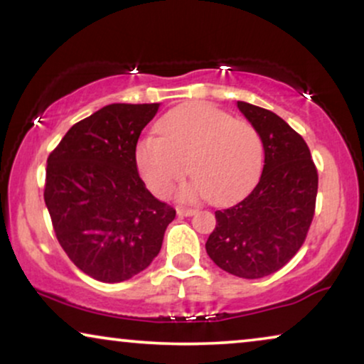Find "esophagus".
<instances>
[{"instance_id":"obj_1","label":"esophagus","mask_w":364,"mask_h":364,"mask_svg":"<svg viewBox=\"0 0 364 364\" xmlns=\"http://www.w3.org/2000/svg\"><path fill=\"white\" fill-rule=\"evenodd\" d=\"M196 213V210L193 208H178V216H193Z\"/></svg>"}]
</instances>
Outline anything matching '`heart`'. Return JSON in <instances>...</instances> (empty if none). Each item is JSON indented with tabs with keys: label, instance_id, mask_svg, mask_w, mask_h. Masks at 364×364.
I'll return each instance as SVG.
<instances>
[{
	"label": "heart",
	"instance_id": "1",
	"mask_svg": "<svg viewBox=\"0 0 364 364\" xmlns=\"http://www.w3.org/2000/svg\"><path fill=\"white\" fill-rule=\"evenodd\" d=\"M158 136L139 139L134 148L138 171L159 198L171 195L186 176L195 179L179 191L183 200L208 196L216 205L241 200L258 183L263 141L248 121L205 103L178 106L156 124Z\"/></svg>",
	"mask_w": 364,
	"mask_h": 364
}]
</instances>
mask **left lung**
<instances>
[{"label":"left lung","instance_id":"obj_1","mask_svg":"<svg viewBox=\"0 0 364 364\" xmlns=\"http://www.w3.org/2000/svg\"><path fill=\"white\" fill-rule=\"evenodd\" d=\"M238 108L258 129L264 166L243 201L215 211L216 226L206 253L226 273L256 279L283 268L306 240L318 171L306 141L287 121L245 101H238Z\"/></svg>","mask_w":364,"mask_h":364}]
</instances>
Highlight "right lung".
<instances>
[{
	"label": "right lung",
	"instance_id": "1",
	"mask_svg": "<svg viewBox=\"0 0 364 364\" xmlns=\"http://www.w3.org/2000/svg\"><path fill=\"white\" fill-rule=\"evenodd\" d=\"M159 103L108 105L73 124L48 156L45 203L73 263L119 283L146 269L176 211L146 190L134 148Z\"/></svg>",
	"mask_w": 364,
	"mask_h": 364
}]
</instances>
